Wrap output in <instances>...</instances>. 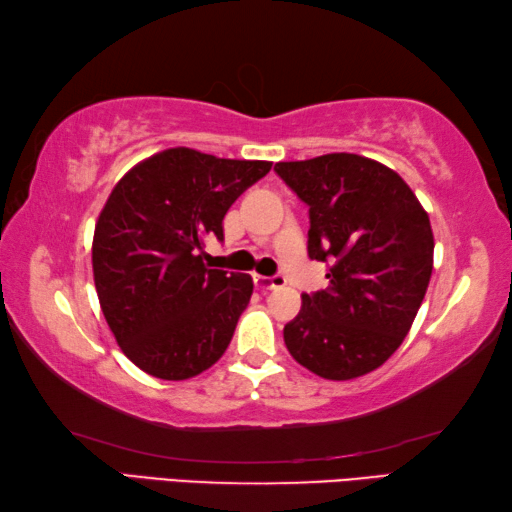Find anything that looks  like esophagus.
Segmentation results:
<instances>
[{"mask_svg":"<svg viewBox=\"0 0 512 512\" xmlns=\"http://www.w3.org/2000/svg\"><path fill=\"white\" fill-rule=\"evenodd\" d=\"M255 287L262 289V291H273V289H280L284 287V277L282 275H255Z\"/></svg>","mask_w":512,"mask_h":512,"instance_id":"esophagus-1","label":"esophagus"}]
</instances>
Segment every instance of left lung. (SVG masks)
<instances>
[{"label":"left lung","mask_w":512,"mask_h":512,"mask_svg":"<svg viewBox=\"0 0 512 512\" xmlns=\"http://www.w3.org/2000/svg\"><path fill=\"white\" fill-rule=\"evenodd\" d=\"M275 171L309 205V257L329 262V287L305 293L284 325L287 350L323 379L368 375L400 348L427 293L429 214L393 169L357 153Z\"/></svg>","instance_id":"obj_1"}]
</instances>
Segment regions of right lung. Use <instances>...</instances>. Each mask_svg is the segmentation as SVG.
<instances>
[{
    "mask_svg": "<svg viewBox=\"0 0 512 512\" xmlns=\"http://www.w3.org/2000/svg\"><path fill=\"white\" fill-rule=\"evenodd\" d=\"M271 171L194 149L155 153L126 173L99 214L94 287L121 352L158 379L201 375L223 357L253 277L203 264L230 205Z\"/></svg>",
    "mask_w": 512,
    "mask_h": 512,
    "instance_id": "obj_1",
    "label": "right lung"
}]
</instances>
